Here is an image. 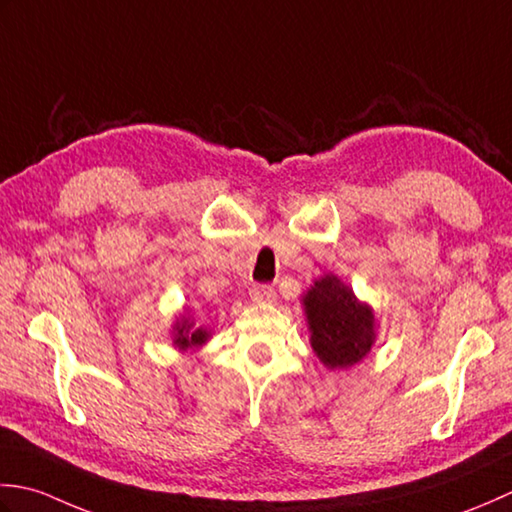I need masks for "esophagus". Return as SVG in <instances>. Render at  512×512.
Masks as SVG:
<instances>
[{"instance_id": "1", "label": "esophagus", "mask_w": 512, "mask_h": 512, "mask_svg": "<svg viewBox=\"0 0 512 512\" xmlns=\"http://www.w3.org/2000/svg\"><path fill=\"white\" fill-rule=\"evenodd\" d=\"M249 296L254 302H274L276 300V289L269 285H254L249 289Z\"/></svg>"}]
</instances>
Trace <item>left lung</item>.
<instances>
[{"instance_id":"8db88e82","label":"left lung","mask_w":512,"mask_h":512,"mask_svg":"<svg viewBox=\"0 0 512 512\" xmlns=\"http://www.w3.org/2000/svg\"><path fill=\"white\" fill-rule=\"evenodd\" d=\"M305 316L311 349L327 369H349L367 358L375 342V316L367 302L338 276L318 278L305 296Z\"/></svg>"}]
</instances>
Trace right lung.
Returning a JSON list of instances; mask_svg holds the SVG:
<instances>
[{
    "label": "right lung",
    "instance_id": "obj_1",
    "mask_svg": "<svg viewBox=\"0 0 512 512\" xmlns=\"http://www.w3.org/2000/svg\"><path fill=\"white\" fill-rule=\"evenodd\" d=\"M172 336H174L176 347H179V349H190V347H201V344L207 340V331L205 329L192 331L190 318L183 316L181 320H176Z\"/></svg>",
    "mask_w": 512,
    "mask_h": 512
}]
</instances>
